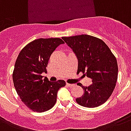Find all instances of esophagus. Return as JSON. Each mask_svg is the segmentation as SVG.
Segmentation results:
<instances>
[{"instance_id": "esophagus-1", "label": "esophagus", "mask_w": 131, "mask_h": 131, "mask_svg": "<svg viewBox=\"0 0 131 131\" xmlns=\"http://www.w3.org/2000/svg\"><path fill=\"white\" fill-rule=\"evenodd\" d=\"M67 86L68 87H70V88H71V87H73V86H75V84H69V83H67Z\"/></svg>"}]
</instances>
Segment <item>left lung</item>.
Here are the masks:
<instances>
[{
	"instance_id": "left-lung-1",
	"label": "left lung",
	"mask_w": 131,
	"mask_h": 131,
	"mask_svg": "<svg viewBox=\"0 0 131 131\" xmlns=\"http://www.w3.org/2000/svg\"><path fill=\"white\" fill-rule=\"evenodd\" d=\"M78 59V73L82 72L92 80L90 86L78 85L84 94L76 99L79 105L86 107L101 105L112 95L118 80V63L105 43L88 35L62 37Z\"/></svg>"
}]
</instances>
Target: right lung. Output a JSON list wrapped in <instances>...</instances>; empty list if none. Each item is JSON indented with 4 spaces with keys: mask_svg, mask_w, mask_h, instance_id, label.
Segmentation results:
<instances>
[{
    "mask_svg": "<svg viewBox=\"0 0 131 131\" xmlns=\"http://www.w3.org/2000/svg\"><path fill=\"white\" fill-rule=\"evenodd\" d=\"M64 43L60 38L38 39L26 45L17 56L13 72L14 87L21 101L33 112L51 109L58 90L66 85L64 80L51 82L41 75L47 72L51 53Z\"/></svg>",
    "mask_w": 131,
    "mask_h": 131,
    "instance_id": "1",
    "label": "right lung"
}]
</instances>
